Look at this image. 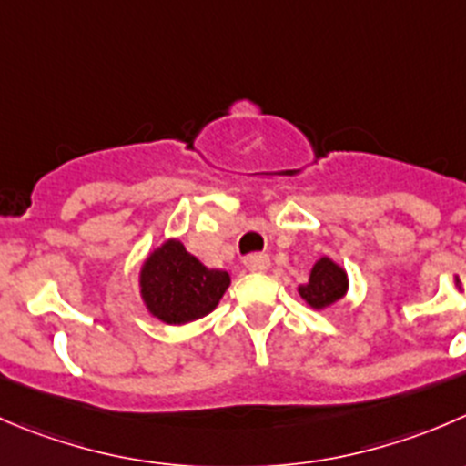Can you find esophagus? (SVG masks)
<instances>
[{"label":"esophagus","instance_id":"1","mask_svg":"<svg viewBox=\"0 0 466 466\" xmlns=\"http://www.w3.org/2000/svg\"><path fill=\"white\" fill-rule=\"evenodd\" d=\"M243 266H246L250 273H266L270 266V259H268V255H261V252H257V255H248L246 259H243Z\"/></svg>","mask_w":466,"mask_h":466}]
</instances>
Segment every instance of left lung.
<instances>
[{
	"mask_svg": "<svg viewBox=\"0 0 466 466\" xmlns=\"http://www.w3.org/2000/svg\"><path fill=\"white\" fill-rule=\"evenodd\" d=\"M348 289H350V282H348L346 268L339 266L334 259H329V257H320L311 266L309 279L298 287V293L311 309L323 311L332 307L334 302L341 300Z\"/></svg>",
	"mask_w": 466,
	"mask_h": 466,
	"instance_id": "1",
	"label": "left lung"
}]
</instances>
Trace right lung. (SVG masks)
Here are the masks:
<instances>
[{
  "mask_svg": "<svg viewBox=\"0 0 466 466\" xmlns=\"http://www.w3.org/2000/svg\"><path fill=\"white\" fill-rule=\"evenodd\" d=\"M229 282L228 270L207 268L175 237L157 246L138 270L143 305L166 325H187L211 314Z\"/></svg>",
  "mask_w": 466,
  "mask_h": 466,
  "instance_id": "right-lung-1",
  "label": "right lung"
}]
</instances>
